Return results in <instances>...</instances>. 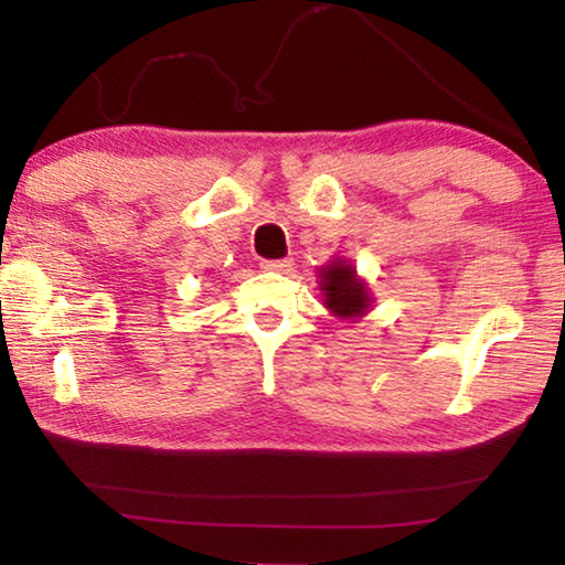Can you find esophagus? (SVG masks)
Masks as SVG:
<instances>
[{"instance_id":"obj_1","label":"esophagus","mask_w":565,"mask_h":565,"mask_svg":"<svg viewBox=\"0 0 565 565\" xmlns=\"http://www.w3.org/2000/svg\"><path fill=\"white\" fill-rule=\"evenodd\" d=\"M294 262L291 259H276V262H262L264 271H279V274H289Z\"/></svg>"}]
</instances>
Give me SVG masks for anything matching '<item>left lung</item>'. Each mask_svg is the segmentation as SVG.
<instances>
[{"label": "left lung", "mask_w": 565, "mask_h": 565, "mask_svg": "<svg viewBox=\"0 0 565 565\" xmlns=\"http://www.w3.org/2000/svg\"><path fill=\"white\" fill-rule=\"evenodd\" d=\"M319 286L323 291V306L341 319H359L369 311L371 294L369 286L359 279L356 269L349 262L333 259L321 266Z\"/></svg>", "instance_id": "1"}]
</instances>
